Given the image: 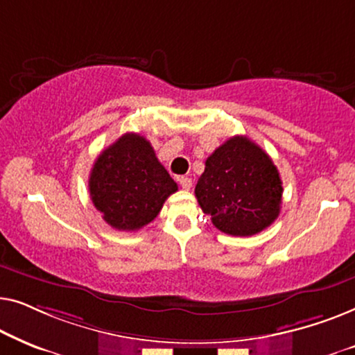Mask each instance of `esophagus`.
<instances>
[{
  "label": "esophagus",
  "mask_w": 355,
  "mask_h": 355,
  "mask_svg": "<svg viewBox=\"0 0 355 355\" xmlns=\"http://www.w3.org/2000/svg\"><path fill=\"white\" fill-rule=\"evenodd\" d=\"M179 184H181L182 189H186V191H189V189L192 187V179L187 178V176H182V178H179Z\"/></svg>",
  "instance_id": "1"
}]
</instances>
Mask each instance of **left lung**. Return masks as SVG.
<instances>
[{
    "label": "left lung",
    "mask_w": 355,
    "mask_h": 355,
    "mask_svg": "<svg viewBox=\"0 0 355 355\" xmlns=\"http://www.w3.org/2000/svg\"><path fill=\"white\" fill-rule=\"evenodd\" d=\"M196 197L218 230L231 236H254L278 218L283 182L259 145L234 135L207 158Z\"/></svg>",
    "instance_id": "8db88e82"
}]
</instances>
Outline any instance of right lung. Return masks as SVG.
<instances>
[{"instance_id":"obj_1","label":"right lung","mask_w":355,"mask_h":355,"mask_svg":"<svg viewBox=\"0 0 355 355\" xmlns=\"http://www.w3.org/2000/svg\"><path fill=\"white\" fill-rule=\"evenodd\" d=\"M89 191L95 208L111 227L137 231L158 216L178 184L158 162L152 144L128 132L95 159Z\"/></svg>"}]
</instances>
